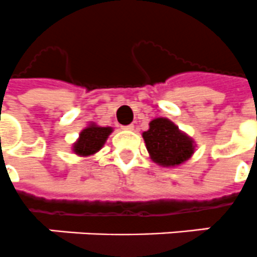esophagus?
I'll list each match as a JSON object with an SVG mask.
<instances>
[{
	"label": "esophagus",
	"instance_id": "obj_1",
	"mask_svg": "<svg viewBox=\"0 0 257 257\" xmlns=\"http://www.w3.org/2000/svg\"><path fill=\"white\" fill-rule=\"evenodd\" d=\"M122 128H123V130L131 131V130H134V124H127V126H123Z\"/></svg>",
	"mask_w": 257,
	"mask_h": 257
}]
</instances>
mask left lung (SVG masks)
Listing matches in <instances>:
<instances>
[{
	"instance_id": "obj_1",
	"label": "left lung",
	"mask_w": 257,
	"mask_h": 257,
	"mask_svg": "<svg viewBox=\"0 0 257 257\" xmlns=\"http://www.w3.org/2000/svg\"><path fill=\"white\" fill-rule=\"evenodd\" d=\"M146 147L155 163L170 167L186 162L194 154V142L166 118L150 122V128L143 133Z\"/></svg>"
}]
</instances>
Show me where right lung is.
<instances>
[{"mask_svg":"<svg viewBox=\"0 0 257 257\" xmlns=\"http://www.w3.org/2000/svg\"><path fill=\"white\" fill-rule=\"evenodd\" d=\"M111 131V127H98L95 124L86 127L79 135L77 143L74 145V153L82 157L93 155L98 150L102 149Z\"/></svg>","mask_w":257,"mask_h":257,"instance_id":"obj_1","label":"right lung"}]
</instances>
